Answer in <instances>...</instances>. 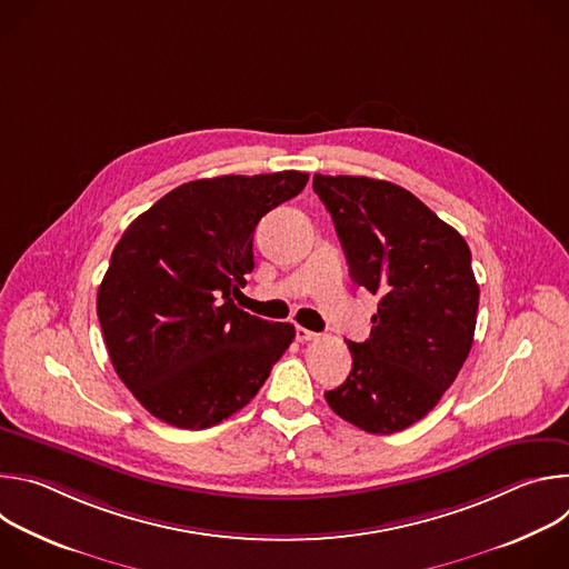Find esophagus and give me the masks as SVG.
Segmentation results:
<instances>
[{
	"mask_svg": "<svg viewBox=\"0 0 569 569\" xmlns=\"http://www.w3.org/2000/svg\"><path fill=\"white\" fill-rule=\"evenodd\" d=\"M295 338H297V342H310V340H317V333H312V331H308L303 327H297Z\"/></svg>",
	"mask_w": 569,
	"mask_h": 569,
	"instance_id": "34e87169",
	"label": "esophagus"
}]
</instances>
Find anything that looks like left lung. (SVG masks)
Here are the masks:
<instances>
[{
    "label": "left lung",
    "mask_w": 569,
    "mask_h": 569,
    "mask_svg": "<svg viewBox=\"0 0 569 569\" xmlns=\"http://www.w3.org/2000/svg\"><path fill=\"white\" fill-rule=\"evenodd\" d=\"M351 279L378 295L353 369L327 391L331 410L371 435L421 421L463 367L475 336L479 286L463 236L398 184L362 176H315Z\"/></svg>",
    "instance_id": "left-lung-1"
}]
</instances>
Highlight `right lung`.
Listing matches in <instances>:
<instances>
[{
    "label": "right lung",
    "instance_id": "1",
    "mask_svg": "<svg viewBox=\"0 0 569 569\" xmlns=\"http://www.w3.org/2000/svg\"><path fill=\"white\" fill-rule=\"evenodd\" d=\"M306 182L299 171L187 182L123 231L97 312L114 371L159 421L204 430L229 419L295 340L292 323L231 297L254 270L259 220Z\"/></svg>",
    "mask_w": 569,
    "mask_h": 569
}]
</instances>
